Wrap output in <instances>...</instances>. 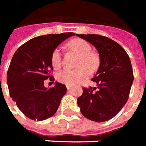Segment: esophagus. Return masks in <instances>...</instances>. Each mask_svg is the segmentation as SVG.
I'll return each mask as SVG.
<instances>
[{
	"label": "esophagus",
	"instance_id": "obj_1",
	"mask_svg": "<svg viewBox=\"0 0 146 146\" xmlns=\"http://www.w3.org/2000/svg\"><path fill=\"white\" fill-rule=\"evenodd\" d=\"M66 88H67L68 90H69L72 89V86H68V85H67V86H66Z\"/></svg>",
	"mask_w": 146,
	"mask_h": 146
}]
</instances>
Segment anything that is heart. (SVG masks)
<instances>
[{"label": "heart", "instance_id": "heart-1", "mask_svg": "<svg viewBox=\"0 0 146 146\" xmlns=\"http://www.w3.org/2000/svg\"><path fill=\"white\" fill-rule=\"evenodd\" d=\"M68 46L80 56L78 62V68L74 70L64 69L56 74L59 82L68 86L80 83L90 74V71H95L99 66L100 59L95 53L91 52V46L86 40L76 38L68 43ZM51 63L53 68L58 69L62 66V50L57 47L51 54Z\"/></svg>", "mask_w": 146, "mask_h": 146}]
</instances>
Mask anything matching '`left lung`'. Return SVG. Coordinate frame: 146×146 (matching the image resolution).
Returning <instances> with one entry per match:
<instances>
[{"label":"left lung","mask_w":146,"mask_h":146,"mask_svg":"<svg viewBox=\"0 0 146 146\" xmlns=\"http://www.w3.org/2000/svg\"><path fill=\"white\" fill-rule=\"evenodd\" d=\"M95 46L100 67L92 80L97 87L83 88L77 100L80 112L87 119L104 122L114 117L129 98L133 81L132 65L124 49L115 40L99 35H78Z\"/></svg>","instance_id":"1"}]
</instances>
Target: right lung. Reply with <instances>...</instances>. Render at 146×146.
<instances>
[{"label": "right lung", "instance_id": "1", "mask_svg": "<svg viewBox=\"0 0 146 146\" xmlns=\"http://www.w3.org/2000/svg\"><path fill=\"white\" fill-rule=\"evenodd\" d=\"M74 34H50L34 38L19 46L7 71L10 97L19 109L30 119L44 121L56 112L66 87L56 81L53 88L44 87V80L53 77L51 54L62 42Z\"/></svg>", "mask_w": 146, "mask_h": 146}]
</instances>
